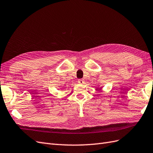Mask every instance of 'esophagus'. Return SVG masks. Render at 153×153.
<instances>
[{"label":"esophagus","instance_id":"obj_1","mask_svg":"<svg viewBox=\"0 0 153 153\" xmlns=\"http://www.w3.org/2000/svg\"><path fill=\"white\" fill-rule=\"evenodd\" d=\"M78 84H84V80H83V79H79V80H78Z\"/></svg>","mask_w":153,"mask_h":153}]
</instances>
